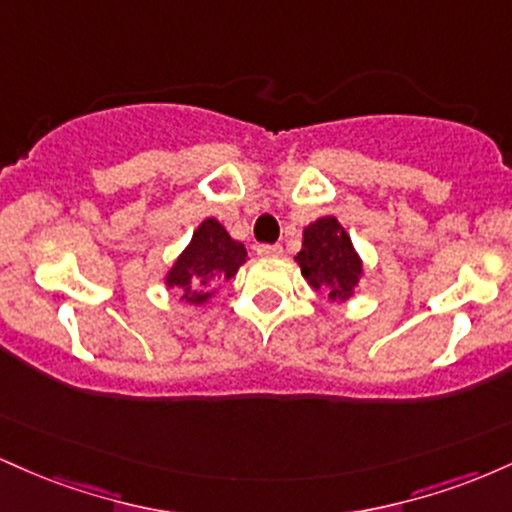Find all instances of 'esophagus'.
<instances>
[{
  "label": "esophagus",
  "instance_id": "1",
  "mask_svg": "<svg viewBox=\"0 0 512 512\" xmlns=\"http://www.w3.org/2000/svg\"><path fill=\"white\" fill-rule=\"evenodd\" d=\"M257 255H260V257H281V255H284V248H281V245H260V248H257Z\"/></svg>",
  "mask_w": 512,
  "mask_h": 512
}]
</instances>
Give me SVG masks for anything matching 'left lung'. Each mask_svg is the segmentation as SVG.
<instances>
[{"label":"left lung","mask_w":512,"mask_h":512,"mask_svg":"<svg viewBox=\"0 0 512 512\" xmlns=\"http://www.w3.org/2000/svg\"><path fill=\"white\" fill-rule=\"evenodd\" d=\"M296 264L310 289L327 291L332 303L354 298L358 281L366 274L351 236L334 216H320L303 228V245Z\"/></svg>","instance_id":"left-lung-1"}]
</instances>
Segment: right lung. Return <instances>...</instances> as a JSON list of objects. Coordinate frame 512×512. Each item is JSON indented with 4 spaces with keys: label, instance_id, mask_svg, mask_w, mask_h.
Segmentation results:
<instances>
[{
    "label": "right lung",
    "instance_id": "obj_1",
    "mask_svg": "<svg viewBox=\"0 0 512 512\" xmlns=\"http://www.w3.org/2000/svg\"><path fill=\"white\" fill-rule=\"evenodd\" d=\"M248 260V250L240 240H233L214 216L204 219L192 233L185 250L175 257L163 276L168 289L180 293L187 305H204L214 298L221 281L233 279Z\"/></svg>",
    "mask_w": 512,
    "mask_h": 512
}]
</instances>
